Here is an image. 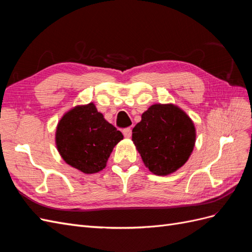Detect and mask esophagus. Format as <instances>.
<instances>
[{
    "label": "esophagus",
    "instance_id": "esophagus-1",
    "mask_svg": "<svg viewBox=\"0 0 252 252\" xmlns=\"http://www.w3.org/2000/svg\"><path fill=\"white\" fill-rule=\"evenodd\" d=\"M123 134H124L125 138H127V139L130 138L131 134H132V130H131V128H125L124 130H123Z\"/></svg>",
    "mask_w": 252,
    "mask_h": 252
}]
</instances>
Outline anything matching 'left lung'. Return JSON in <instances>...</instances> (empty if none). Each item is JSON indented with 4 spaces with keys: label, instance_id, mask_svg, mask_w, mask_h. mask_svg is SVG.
I'll list each match as a JSON object with an SVG mask.
<instances>
[{
    "label": "left lung",
    "instance_id": "1",
    "mask_svg": "<svg viewBox=\"0 0 252 252\" xmlns=\"http://www.w3.org/2000/svg\"><path fill=\"white\" fill-rule=\"evenodd\" d=\"M196 138L193 121L174 104H154L132 129V142L144 165L157 175L180 169L191 156Z\"/></svg>",
    "mask_w": 252,
    "mask_h": 252
}]
</instances>
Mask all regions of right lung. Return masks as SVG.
<instances>
[{
    "label": "right lung",
    "mask_w": 252,
    "mask_h": 252,
    "mask_svg": "<svg viewBox=\"0 0 252 252\" xmlns=\"http://www.w3.org/2000/svg\"><path fill=\"white\" fill-rule=\"evenodd\" d=\"M123 138L94 103L77 105L65 112L56 130L60 156L68 165L86 174L103 170L114 146Z\"/></svg>",
    "instance_id": "add662e5"
}]
</instances>
